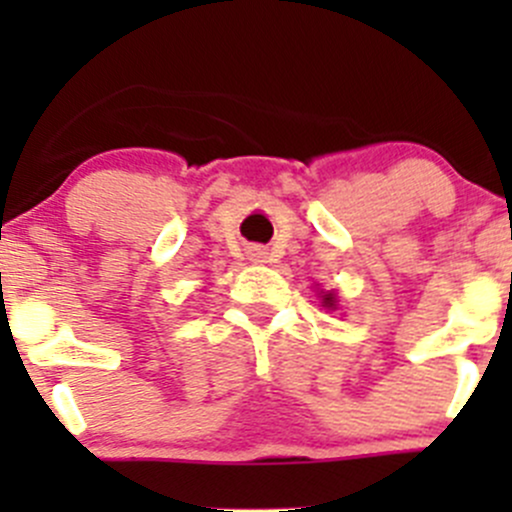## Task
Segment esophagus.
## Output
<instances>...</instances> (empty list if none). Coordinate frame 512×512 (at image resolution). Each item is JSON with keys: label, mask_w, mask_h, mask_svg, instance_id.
Returning a JSON list of instances; mask_svg holds the SVG:
<instances>
[{"label": "esophagus", "mask_w": 512, "mask_h": 512, "mask_svg": "<svg viewBox=\"0 0 512 512\" xmlns=\"http://www.w3.org/2000/svg\"><path fill=\"white\" fill-rule=\"evenodd\" d=\"M250 257H252V260H255V262H265V260H267V252L262 250V247H252Z\"/></svg>", "instance_id": "1"}]
</instances>
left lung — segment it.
<instances>
[{
	"mask_svg": "<svg viewBox=\"0 0 512 512\" xmlns=\"http://www.w3.org/2000/svg\"><path fill=\"white\" fill-rule=\"evenodd\" d=\"M324 307H334V294H324Z\"/></svg>",
	"mask_w": 512,
	"mask_h": 512,
	"instance_id": "left-lung-1",
	"label": "left lung"
}]
</instances>
